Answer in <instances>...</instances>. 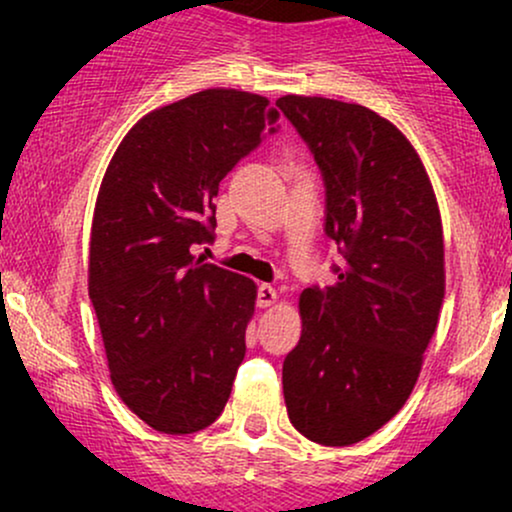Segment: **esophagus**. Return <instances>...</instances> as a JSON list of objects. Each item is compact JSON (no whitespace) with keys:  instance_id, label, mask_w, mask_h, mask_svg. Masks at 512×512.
Wrapping results in <instances>:
<instances>
[{"instance_id":"esophagus-1","label":"esophagus","mask_w":512,"mask_h":512,"mask_svg":"<svg viewBox=\"0 0 512 512\" xmlns=\"http://www.w3.org/2000/svg\"><path fill=\"white\" fill-rule=\"evenodd\" d=\"M274 301H276L274 286L262 284L260 289H257V305H260V308H269V305H274Z\"/></svg>"}]
</instances>
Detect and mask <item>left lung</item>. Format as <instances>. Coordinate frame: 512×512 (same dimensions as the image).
I'll return each mask as SVG.
<instances>
[{
    "label": "left lung",
    "instance_id": "1",
    "mask_svg": "<svg viewBox=\"0 0 512 512\" xmlns=\"http://www.w3.org/2000/svg\"><path fill=\"white\" fill-rule=\"evenodd\" d=\"M325 182L332 286L301 293L303 332L284 358L291 424L320 445H354L402 409L445 293L433 187L399 129L363 105L276 101Z\"/></svg>",
    "mask_w": 512,
    "mask_h": 512
}]
</instances>
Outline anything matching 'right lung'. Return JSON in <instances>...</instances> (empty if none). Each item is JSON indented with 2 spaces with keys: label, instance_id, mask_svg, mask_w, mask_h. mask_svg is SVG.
I'll return each instance as SVG.
<instances>
[{
  "label": "right lung",
  "instance_id": "obj_1",
  "mask_svg": "<svg viewBox=\"0 0 512 512\" xmlns=\"http://www.w3.org/2000/svg\"><path fill=\"white\" fill-rule=\"evenodd\" d=\"M276 122L267 98L207 88L142 117L105 170L88 296L117 395L161 433L202 431L231 397L255 284L192 252L214 243L219 182Z\"/></svg>",
  "mask_w": 512,
  "mask_h": 512
}]
</instances>
